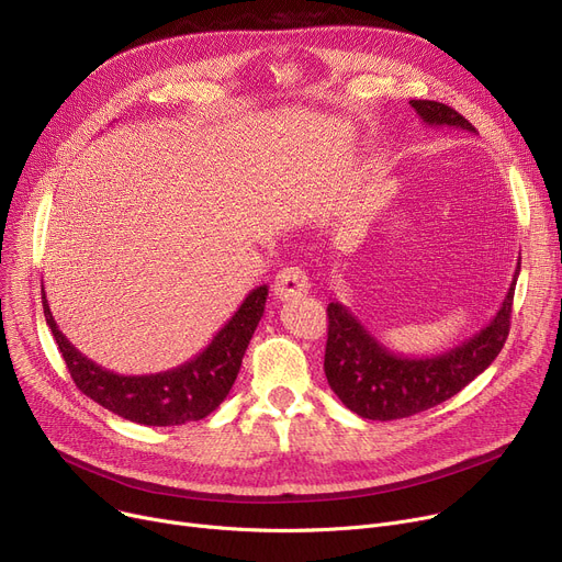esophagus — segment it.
<instances>
[{"label":"esophagus","instance_id":"34e87169","mask_svg":"<svg viewBox=\"0 0 562 562\" xmlns=\"http://www.w3.org/2000/svg\"><path fill=\"white\" fill-rule=\"evenodd\" d=\"M307 291H310V278L305 276L301 266H284L282 271H278L273 282V293L280 301L307 296Z\"/></svg>","mask_w":562,"mask_h":562}]
</instances>
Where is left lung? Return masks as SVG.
Returning <instances> with one entry per match:
<instances>
[{
	"mask_svg": "<svg viewBox=\"0 0 562 562\" xmlns=\"http://www.w3.org/2000/svg\"><path fill=\"white\" fill-rule=\"evenodd\" d=\"M412 109L430 127H460L476 132L456 109L432 100H409ZM519 263L496 316L460 346L430 358H407L382 346L360 318L341 303L328 305L326 378L330 390L356 415L371 422H392L456 396L481 375L504 348L510 333V314Z\"/></svg>",
	"mask_w": 562,
	"mask_h": 562,
	"instance_id": "8db88e82",
	"label": "left lung"
}]
</instances>
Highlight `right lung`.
<instances>
[{"mask_svg": "<svg viewBox=\"0 0 562 562\" xmlns=\"http://www.w3.org/2000/svg\"><path fill=\"white\" fill-rule=\"evenodd\" d=\"M266 296H269L266 284L252 289L241 307L216 333L212 344L198 352L193 360L177 369L150 375H121L81 356L66 335L58 330L45 291L43 312L81 394L134 424L182 426L212 415L229 394L257 323L263 316Z\"/></svg>", "mask_w": 562, "mask_h": 562, "instance_id": "1", "label": "right lung"}]
</instances>
